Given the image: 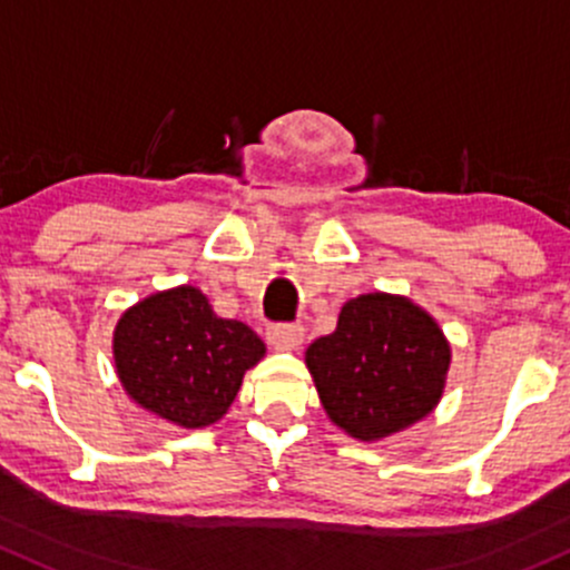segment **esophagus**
Returning a JSON list of instances; mask_svg holds the SVG:
<instances>
[{"mask_svg":"<svg viewBox=\"0 0 570 570\" xmlns=\"http://www.w3.org/2000/svg\"><path fill=\"white\" fill-rule=\"evenodd\" d=\"M268 336H272L277 345L296 347L298 342L304 340V328L298 326V323H272V326H268Z\"/></svg>","mask_w":570,"mask_h":570,"instance_id":"esophagus-1","label":"esophagus"}]
</instances>
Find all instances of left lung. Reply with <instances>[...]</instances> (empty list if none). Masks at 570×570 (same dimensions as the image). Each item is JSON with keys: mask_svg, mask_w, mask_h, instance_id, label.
Segmentation results:
<instances>
[{"mask_svg": "<svg viewBox=\"0 0 570 570\" xmlns=\"http://www.w3.org/2000/svg\"><path fill=\"white\" fill-rule=\"evenodd\" d=\"M451 351L438 323L407 298L366 293L340 312L336 332L307 347L323 407L361 440L405 430L438 405Z\"/></svg>", "mask_w": 570, "mask_h": 570, "instance_id": "left-lung-1", "label": "left lung"}]
</instances>
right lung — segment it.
<instances>
[{
  "mask_svg": "<svg viewBox=\"0 0 570 570\" xmlns=\"http://www.w3.org/2000/svg\"><path fill=\"white\" fill-rule=\"evenodd\" d=\"M263 351L253 328L214 315L204 293L189 285L138 302L114 334L116 372L127 394L187 430L223 419Z\"/></svg>",
  "mask_w": 570,
  "mask_h": 570,
  "instance_id": "right-lung-1",
  "label": "right lung"
}]
</instances>
